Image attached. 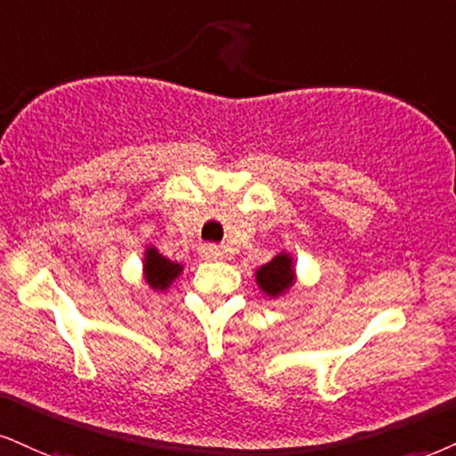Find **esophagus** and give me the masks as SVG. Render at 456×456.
Here are the masks:
<instances>
[{
    "label": "esophagus",
    "mask_w": 456,
    "mask_h": 456,
    "mask_svg": "<svg viewBox=\"0 0 456 456\" xmlns=\"http://www.w3.org/2000/svg\"><path fill=\"white\" fill-rule=\"evenodd\" d=\"M200 257H205V260H224V257H226V251L219 245H202Z\"/></svg>",
    "instance_id": "obj_1"
}]
</instances>
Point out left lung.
<instances>
[{
    "mask_svg": "<svg viewBox=\"0 0 456 456\" xmlns=\"http://www.w3.org/2000/svg\"><path fill=\"white\" fill-rule=\"evenodd\" d=\"M256 281H257V288H260L266 296L271 297L283 296L296 281L294 260H291V256L285 254V251L283 254L274 256L271 262L257 268Z\"/></svg>",
    "mask_w": 456,
    "mask_h": 456,
    "instance_id": "8db88e82",
    "label": "left lung"
}]
</instances>
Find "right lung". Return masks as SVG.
<instances>
[{"instance_id":"right-lung-1","label":"right lung","mask_w":456,"mask_h":456,"mask_svg":"<svg viewBox=\"0 0 456 456\" xmlns=\"http://www.w3.org/2000/svg\"><path fill=\"white\" fill-rule=\"evenodd\" d=\"M182 271H183L182 264L167 260L165 256L159 254L156 247H148V249H145L143 273H145V281H148L151 289L165 291L168 285L182 274Z\"/></svg>"}]
</instances>
